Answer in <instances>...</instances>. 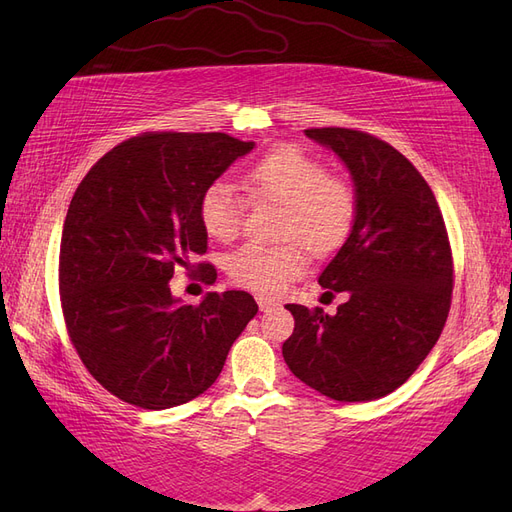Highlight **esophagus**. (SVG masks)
I'll list each match as a JSON object with an SVG mask.
<instances>
[{
  "mask_svg": "<svg viewBox=\"0 0 512 512\" xmlns=\"http://www.w3.org/2000/svg\"><path fill=\"white\" fill-rule=\"evenodd\" d=\"M256 301H258L260 312H267V309L275 307V301H269V299H265V297H256Z\"/></svg>",
  "mask_w": 512,
  "mask_h": 512,
  "instance_id": "34e87169",
  "label": "esophagus"
}]
</instances>
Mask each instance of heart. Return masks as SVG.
Listing matches in <instances>:
<instances>
[{
	"label": "heart",
	"instance_id": "obj_1",
	"mask_svg": "<svg viewBox=\"0 0 512 512\" xmlns=\"http://www.w3.org/2000/svg\"><path fill=\"white\" fill-rule=\"evenodd\" d=\"M254 198L286 205L282 235L301 239L314 254L337 250L354 222L350 185L329 175L327 166L297 147H277L245 173ZM245 200L226 181H213L200 192L198 220L209 237L230 241L239 235ZM307 269L299 241L269 245L250 241L228 256L232 282L260 294H280Z\"/></svg>",
	"mask_w": 512,
	"mask_h": 512
}]
</instances>
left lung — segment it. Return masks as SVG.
<instances>
[{"mask_svg": "<svg viewBox=\"0 0 512 512\" xmlns=\"http://www.w3.org/2000/svg\"><path fill=\"white\" fill-rule=\"evenodd\" d=\"M305 136L335 151L354 183L348 239L318 277L348 292L337 314L288 303L290 371L335 401H371L404 384L436 346L451 309L453 256L438 200L412 162L348 128Z\"/></svg>", "mask_w": 512, "mask_h": 512, "instance_id": "8db88e82", "label": "left lung"}]
</instances>
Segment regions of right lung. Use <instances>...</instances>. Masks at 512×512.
<instances>
[{"label": "right lung", "instance_id": "1", "mask_svg": "<svg viewBox=\"0 0 512 512\" xmlns=\"http://www.w3.org/2000/svg\"><path fill=\"white\" fill-rule=\"evenodd\" d=\"M252 149L224 132H145L100 158L72 196L61 309L89 374L126 404L166 410L205 393L258 312L243 290L183 305L168 284L207 252L200 192ZM198 269L205 284L218 277L205 262Z\"/></svg>", "mask_w": 512, "mask_h": 512}]
</instances>
